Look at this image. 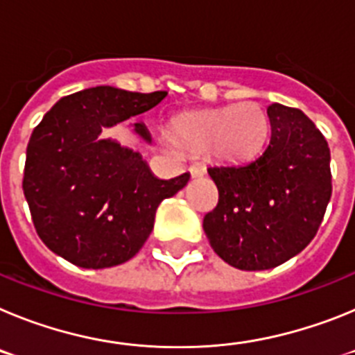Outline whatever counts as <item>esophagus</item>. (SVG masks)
<instances>
[{
  "label": "esophagus",
  "instance_id": "1",
  "mask_svg": "<svg viewBox=\"0 0 355 355\" xmlns=\"http://www.w3.org/2000/svg\"><path fill=\"white\" fill-rule=\"evenodd\" d=\"M190 174H192V178H197V175H202L206 172V167L202 165V163H193V165H190Z\"/></svg>",
  "mask_w": 355,
  "mask_h": 355
}]
</instances>
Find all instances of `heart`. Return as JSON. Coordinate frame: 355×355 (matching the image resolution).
Returning <instances> with one entry per match:
<instances>
[{
    "instance_id": "heart-1",
    "label": "heart",
    "mask_w": 355,
    "mask_h": 355,
    "mask_svg": "<svg viewBox=\"0 0 355 355\" xmlns=\"http://www.w3.org/2000/svg\"><path fill=\"white\" fill-rule=\"evenodd\" d=\"M175 142L190 150H206L222 162L240 163L261 150L268 135V121L258 105L240 103L236 106L209 110L187 115L172 128Z\"/></svg>"
}]
</instances>
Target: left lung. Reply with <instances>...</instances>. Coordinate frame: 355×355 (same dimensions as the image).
Listing matches in <instances>:
<instances>
[{
	"instance_id": "obj_1",
	"label": "left lung",
	"mask_w": 355,
	"mask_h": 355,
	"mask_svg": "<svg viewBox=\"0 0 355 355\" xmlns=\"http://www.w3.org/2000/svg\"><path fill=\"white\" fill-rule=\"evenodd\" d=\"M270 144L245 165L209 167L218 188L202 227L218 256L240 270H268L315 238L332 193L331 150L299 108L274 103Z\"/></svg>"
}]
</instances>
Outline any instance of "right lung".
I'll list each match as a JSON object with an SVG mask.
<instances>
[{"label": "right lung", "mask_w": 355, "mask_h": 355, "mask_svg": "<svg viewBox=\"0 0 355 355\" xmlns=\"http://www.w3.org/2000/svg\"><path fill=\"white\" fill-rule=\"evenodd\" d=\"M165 96L105 85L62 97L44 115L28 142L23 190L49 250L81 268H108L142 249L159 202L180 192L190 174L158 180L140 153L99 135ZM133 128L150 142L142 122Z\"/></svg>", "instance_id": "obj_1"}]
</instances>
